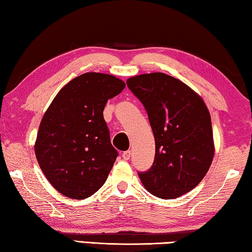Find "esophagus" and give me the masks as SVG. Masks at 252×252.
<instances>
[{
	"label": "esophagus",
	"mask_w": 252,
	"mask_h": 252,
	"mask_svg": "<svg viewBox=\"0 0 252 252\" xmlns=\"http://www.w3.org/2000/svg\"><path fill=\"white\" fill-rule=\"evenodd\" d=\"M122 158H123V160H129L130 158H131V151L127 150V151L123 152L122 153Z\"/></svg>",
	"instance_id": "34e87169"
}]
</instances>
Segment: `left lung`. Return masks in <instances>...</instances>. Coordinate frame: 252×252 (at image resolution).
<instances>
[{"mask_svg": "<svg viewBox=\"0 0 252 252\" xmlns=\"http://www.w3.org/2000/svg\"><path fill=\"white\" fill-rule=\"evenodd\" d=\"M126 85L146 109L156 141L152 167L139 178L158 198L181 197L201 182L215 155L207 105L187 84L160 72L132 76Z\"/></svg>", "mask_w": 252, "mask_h": 252, "instance_id": "8db88e82", "label": "left lung"}]
</instances>
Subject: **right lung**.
<instances>
[{"label":"right lung","mask_w":252,"mask_h":252,"mask_svg":"<svg viewBox=\"0 0 252 252\" xmlns=\"http://www.w3.org/2000/svg\"><path fill=\"white\" fill-rule=\"evenodd\" d=\"M125 87L116 76L88 72L64 85L46 110L34 150L60 193L82 200L104 185L118 151L111 144L103 110Z\"/></svg>","instance_id":"1"}]
</instances>
